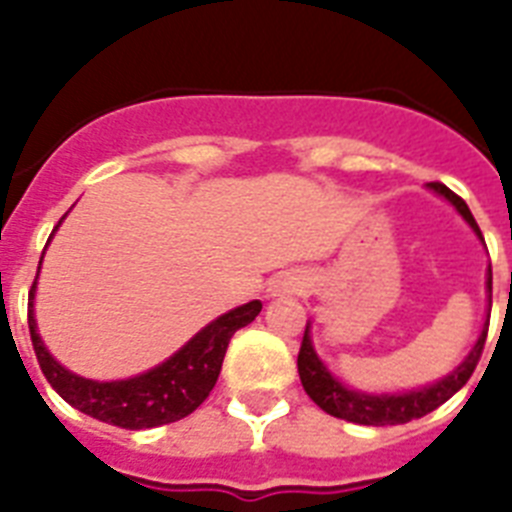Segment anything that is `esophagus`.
Wrapping results in <instances>:
<instances>
[{
  "mask_svg": "<svg viewBox=\"0 0 512 512\" xmlns=\"http://www.w3.org/2000/svg\"><path fill=\"white\" fill-rule=\"evenodd\" d=\"M305 276L300 271H284L268 284V297H292L305 289Z\"/></svg>",
  "mask_w": 512,
  "mask_h": 512,
  "instance_id": "1",
  "label": "esophagus"
}]
</instances>
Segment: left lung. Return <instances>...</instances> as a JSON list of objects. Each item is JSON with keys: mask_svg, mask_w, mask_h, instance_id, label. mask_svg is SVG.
Returning a JSON list of instances; mask_svg holds the SVG:
<instances>
[{"mask_svg": "<svg viewBox=\"0 0 512 512\" xmlns=\"http://www.w3.org/2000/svg\"><path fill=\"white\" fill-rule=\"evenodd\" d=\"M428 188L438 193V196H444L460 212L462 220L473 228L478 239L484 241L481 228H478V223L470 215L468 204L457 193L449 191L444 183H428ZM486 292H489V311H492V268L486 273ZM489 311H486L484 329H481L476 345L470 348V353L460 366H454L452 372L433 382V385L404 390V393H364V390L348 388L345 382L337 380L335 374L327 369V364L319 358L316 348H313L311 321H308L305 324L303 345H300V356H297L300 382H303L305 393L313 398V404H319L324 412L337 417V420L356 422V425H404V422L425 417L433 409H438L470 380V374H473L478 358H481V350H484L486 329H489Z\"/></svg>", "mask_w": 512, "mask_h": 512, "instance_id": "8db88e82", "label": "left lung"}]
</instances>
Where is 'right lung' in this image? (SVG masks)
Segmentation results:
<instances>
[{
    "mask_svg": "<svg viewBox=\"0 0 512 512\" xmlns=\"http://www.w3.org/2000/svg\"><path fill=\"white\" fill-rule=\"evenodd\" d=\"M60 223H63V217H60ZM55 231H52V236H55ZM36 279H39V273H36ZM34 297L36 281L31 287V295H28V329H31L34 353L39 358V366H42L47 382L74 409L90 414L100 422L127 430L170 425V422L188 417L196 406H201V401L209 396V390L215 388L225 350H228L231 337L236 335V329L252 324L257 313L263 311L260 300L239 305V308L217 316L215 321H209L207 327L199 329L183 348L175 350L167 361L156 364L154 369L127 377V380L100 382L74 374L47 350L44 340L39 337V327H36Z\"/></svg>",
    "mask_w": 512,
    "mask_h": 512,
    "instance_id": "obj_1",
    "label": "right lung"
}]
</instances>
